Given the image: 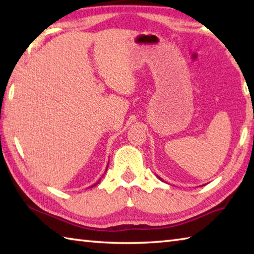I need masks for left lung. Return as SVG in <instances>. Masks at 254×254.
Here are the masks:
<instances>
[{
  "label": "left lung",
  "mask_w": 254,
  "mask_h": 254,
  "mask_svg": "<svg viewBox=\"0 0 254 254\" xmlns=\"http://www.w3.org/2000/svg\"><path fill=\"white\" fill-rule=\"evenodd\" d=\"M157 177H158V176H157ZM158 178H159V179H160V180H162V179H161V178H160V177H158Z\"/></svg>",
  "instance_id": "obj_1"
}]
</instances>
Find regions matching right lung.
Returning <instances> with one entry per match:
<instances>
[{"mask_svg": "<svg viewBox=\"0 0 254 254\" xmlns=\"http://www.w3.org/2000/svg\"><path fill=\"white\" fill-rule=\"evenodd\" d=\"M107 166H109V165H107ZM106 170H107V167H106ZM100 182H101V179H100V180H98V182H97L96 184H94V185H93V186H91V187H94V186H96V185H97L98 183H100Z\"/></svg>", "mask_w": 254, "mask_h": 254, "instance_id": "add662e5", "label": "right lung"}]
</instances>
